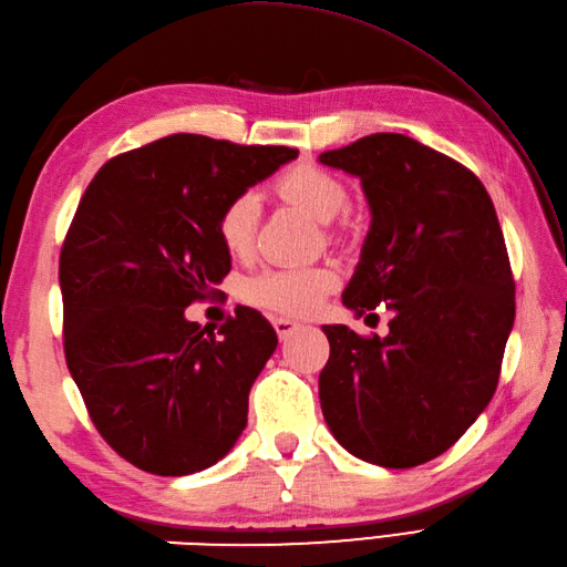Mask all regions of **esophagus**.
<instances>
[{
  "mask_svg": "<svg viewBox=\"0 0 567 567\" xmlns=\"http://www.w3.org/2000/svg\"><path fill=\"white\" fill-rule=\"evenodd\" d=\"M272 327H275L277 336H280V341H285V339H290V336L299 329V321L280 317V319H272Z\"/></svg>",
  "mask_w": 567,
  "mask_h": 567,
  "instance_id": "1",
  "label": "esophagus"
}]
</instances>
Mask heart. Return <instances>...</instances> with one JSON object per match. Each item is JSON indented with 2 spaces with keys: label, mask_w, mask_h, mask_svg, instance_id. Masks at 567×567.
<instances>
[{
  "label": "heart",
  "mask_w": 567,
  "mask_h": 567,
  "mask_svg": "<svg viewBox=\"0 0 567 567\" xmlns=\"http://www.w3.org/2000/svg\"><path fill=\"white\" fill-rule=\"evenodd\" d=\"M277 192L317 221L329 224L348 204V189L339 177L317 165H297L277 179ZM260 219V199L252 192L234 197L219 214V238L231 256L244 258L252 248ZM336 275L329 268H270L246 287L250 302L282 315H309L329 290Z\"/></svg>",
  "instance_id": "1"
}]
</instances>
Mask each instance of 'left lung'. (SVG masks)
I'll return each instance as SVG.
<instances>
[{"label": "left lung", "instance_id": "1", "mask_svg": "<svg viewBox=\"0 0 567 567\" xmlns=\"http://www.w3.org/2000/svg\"><path fill=\"white\" fill-rule=\"evenodd\" d=\"M319 163L358 177L370 209L343 307L392 311L388 336L321 327V412L360 461L414 467L449 451L497 390L514 280L495 204L467 167L404 134L365 136Z\"/></svg>", "mask_w": 567, "mask_h": 567}]
</instances>
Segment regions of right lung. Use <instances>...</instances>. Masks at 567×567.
<instances>
[{
    "label": "right lung",
    "mask_w": 567,
    "mask_h": 567,
    "mask_svg": "<svg viewBox=\"0 0 567 567\" xmlns=\"http://www.w3.org/2000/svg\"><path fill=\"white\" fill-rule=\"evenodd\" d=\"M299 151L175 134L94 175L60 252L65 358L112 449L163 477L207 470L248 424V394L277 348L260 311L219 336L185 319L231 270L219 214Z\"/></svg>",
    "instance_id": "1"
}]
</instances>
